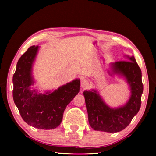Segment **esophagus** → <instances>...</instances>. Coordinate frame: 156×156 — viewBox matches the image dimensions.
I'll list each match as a JSON object with an SVG mask.
<instances>
[{
  "label": "esophagus",
  "mask_w": 156,
  "mask_h": 156,
  "mask_svg": "<svg viewBox=\"0 0 156 156\" xmlns=\"http://www.w3.org/2000/svg\"><path fill=\"white\" fill-rule=\"evenodd\" d=\"M88 86H89L88 81L87 80H85V79H83V80L81 81V87H82V88H83V89H87V88L88 87Z\"/></svg>",
  "instance_id": "obj_1"
}]
</instances>
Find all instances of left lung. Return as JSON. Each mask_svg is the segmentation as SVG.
Listing matches in <instances>:
<instances>
[{
  "label": "left lung",
  "mask_w": 156,
  "mask_h": 156,
  "mask_svg": "<svg viewBox=\"0 0 156 156\" xmlns=\"http://www.w3.org/2000/svg\"><path fill=\"white\" fill-rule=\"evenodd\" d=\"M129 61V62L128 60ZM113 72L124 76L131 88L129 101L122 107L110 108L96 90L83 92L89 123L96 131L116 133L123 130L139 112L143 92L142 72L134 56L112 64Z\"/></svg>",
  "instance_id": "8db88e82"
}]
</instances>
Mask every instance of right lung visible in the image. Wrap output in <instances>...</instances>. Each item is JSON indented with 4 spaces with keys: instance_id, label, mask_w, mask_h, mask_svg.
Masks as SVG:
<instances>
[{
    "instance_id": "add662e5",
    "label": "right lung",
    "mask_w": 156,
    "mask_h": 156,
    "mask_svg": "<svg viewBox=\"0 0 156 156\" xmlns=\"http://www.w3.org/2000/svg\"><path fill=\"white\" fill-rule=\"evenodd\" d=\"M39 47L31 46L22 55L13 76V98L21 117L29 125L39 129H53L62 122L67 105L80 91V81L76 79L53 92L37 94L34 84L32 65Z\"/></svg>"
}]
</instances>
